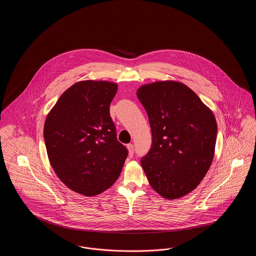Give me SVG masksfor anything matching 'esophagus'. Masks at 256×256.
Instances as JSON below:
<instances>
[{
  "instance_id": "34e87169",
  "label": "esophagus",
  "mask_w": 256,
  "mask_h": 256,
  "mask_svg": "<svg viewBox=\"0 0 256 256\" xmlns=\"http://www.w3.org/2000/svg\"><path fill=\"white\" fill-rule=\"evenodd\" d=\"M126 148H128V156H130V158H132L134 154V146L132 144H128V145H126Z\"/></svg>"
}]
</instances>
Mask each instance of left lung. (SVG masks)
Listing matches in <instances>:
<instances>
[{"label": "left lung", "mask_w": 256, "mask_h": 256, "mask_svg": "<svg viewBox=\"0 0 256 256\" xmlns=\"http://www.w3.org/2000/svg\"><path fill=\"white\" fill-rule=\"evenodd\" d=\"M137 97L146 110L152 136L148 152L141 158L148 182L169 200L190 193L214 158L217 122L212 111L178 82L141 86Z\"/></svg>", "instance_id": "obj_1"}]
</instances>
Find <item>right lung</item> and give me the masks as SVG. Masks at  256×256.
<instances>
[{
    "instance_id": "obj_1",
    "label": "right lung",
    "mask_w": 256,
    "mask_h": 256,
    "mask_svg": "<svg viewBox=\"0 0 256 256\" xmlns=\"http://www.w3.org/2000/svg\"><path fill=\"white\" fill-rule=\"evenodd\" d=\"M118 86L84 80L68 88L50 111L44 139L62 182L82 195L96 196L117 180L128 154L117 140L110 104Z\"/></svg>"
}]
</instances>
